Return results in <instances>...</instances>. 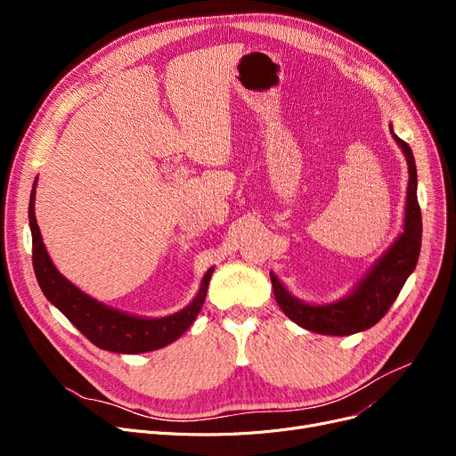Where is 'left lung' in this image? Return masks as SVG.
<instances>
[{"label": "left lung", "instance_id": "8db88e82", "mask_svg": "<svg viewBox=\"0 0 456 456\" xmlns=\"http://www.w3.org/2000/svg\"><path fill=\"white\" fill-rule=\"evenodd\" d=\"M390 133L401 146L409 162V190H406L404 231L394 246L382 255L366 279L351 296L329 305H306L284 289L281 281L270 273L273 294L282 313L297 325L330 337H346L373 327L388 313L399 296L404 281L414 272L421 249V208L418 203V174L409 143L401 140L392 126Z\"/></svg>", "mask_w": 456, "mask_h": 456}]
</instances>
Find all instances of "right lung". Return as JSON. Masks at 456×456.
Masks as SVG:
<instances>
[{
    "mask_svg": "<svg viewBox=\"0 0 456 456\" xmlns=\"http://www.w3.org/2000/svg\"><path fill=\"white\" fill-rule=\"evenodd\" d=\"M29 225L33 236V268L44 296L100 349L129 354L160 349L175 342L200 314L214 268L205 273L196 299L181 313L159 320L136 318L92 299L57 272L44 248L40 229L37 225L35 186L29 200Z\"/></svg>",
    "mask_w": 456,
    "mask_h": 456,
    "instance_id": "add662e5",
    "label": "right lung"
}]
</instances>
